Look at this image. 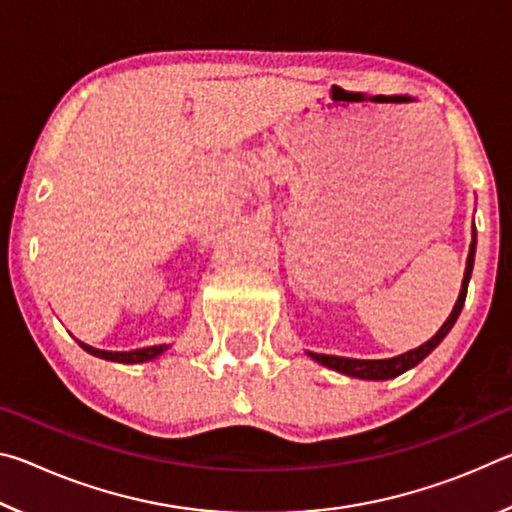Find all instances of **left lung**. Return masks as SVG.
<instances>
[{"label":"left lung","mask_w":512,"mask_h":512,"mask_svg":"<svg viewBox=\"0 0 512 512\" xmlns=\"http://www.w3.org/2000/svg\"><path fill=\"white\" fill-rule=\"evenodd\" d=\"M474 250H476V239H472L470 244V255H467V266L463 275V287H461V293H458V300L452 309V314H449L443 327L438 329L436 336H431V339L427 343H422L420 348L404 352L400 357H393V359H348V357H332V354H316V352H309V357L336 372H343V375L359 377V379H391V377L402 375V372H406L413 366H418V363L427 357L431 350H436V345L445 339L449 329L454 327L458 314H461V309L465 305V296H467V284H470V277H472Z\"/></svg>","instance_id":"left-lung-1"}]
</instances>
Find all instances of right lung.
<instances>
[{
  "label": "right lung",
  "mask_w": 512,
  "mask_h": 512,
  "mask_svg": "<svg viewBox=\"0 0 512 512\" xmlns=\"http://www.w3.org/2000/svg\"><path fill=\"white\" fill-rule=\"evenodd\" d=\"M81 348L85 352H90L92 357L106 359V361H117V363H142V361H151L155 357L167 350V345H153V348H140V350H131V352H108V350H97L92 345H85L79 341Z\"/></svg>",
  "instance_id": "obj_1"
}]
</instances>
